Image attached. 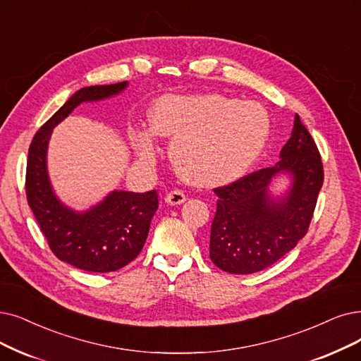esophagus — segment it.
Returning a JSON list of instances; mask_svg holds the SVG:
<instances>
[{
    "mask_svg": "<svg viewBox=\"0 0 361 361\" xmlns=\"http://www.w3.org/2000/svg\"><path fill=\"white\" fill-rule=\"evenodd\" d=\"M185 200H186V195L183 194V191H179V190L170 191L166 195V203L170 206H179V204L185 203Z\"/></svg>",
    "mask_w": 361,
    "mask_h": 361,
    "instance_id": "esophagus-1",
    "label": "esophagus"
}]
</instances>
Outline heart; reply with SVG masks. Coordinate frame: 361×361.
Returning a JSON list of instances; mask_svg holds the SVG:
<instances>
[{
  "label": "heart",
  "instance_id": "1",
  "mask_svg": "<svg viewBox=\"0 0 361 361\" xmlns=\"http://www.w3.org/2000/svg\"><path fill=\"white\" fill-rule=\"evenodd\" d=\"M269 135L267 111L255 102L222 94H166L155 100L151 126L130 128L140 160L154 164L157 137L173 139L170 157L191 185L214 188L243 176L261 155Z\"/></svg>",
  "mask_w": 361,
  "mask_h": 361
}]
</instances>
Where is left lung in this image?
<instances>
[{"mask_svg":"<svg viewBox=\"0 0 361 361\" xmlns=\"http://www.w3.org/2000/svg\"><path fill=\"white\" fill-rule=\"evenodd\" d=\"M281 174L290 175L291 185L281 197H272L269 186ZM323 178L320 152L296 114L276 166L213 190L218 209L210 231L212 262L231 274L276 264L307 234Z\"/></svg>","mask_w":361,"mask_h":361,"instance_id":"left-lung-1","label":"left lung"}]
</instances>
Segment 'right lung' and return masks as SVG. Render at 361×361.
Instances as JSON below:
<instances>
[{"mask_svg":"<svg viewBox=\"0 0 361 361\" xmlns=\"http://www.w3.org/2000/svg\"><path fill=\"white\" fill-rule=\"evenodd\" d=\"M127 81L90 85L72 94L35 133L27 152L26 198L61 261L89 272L117 271L140 253L158 209L157 191L128 192L115 190L89 210L77 212L57 198L47 171V148L53 128L84 102L117 96Z\"/></svg>","mask_w":361,"mask_h":361,"instance_id":"right-lung-1","label":"right lung"}]
</instances>
